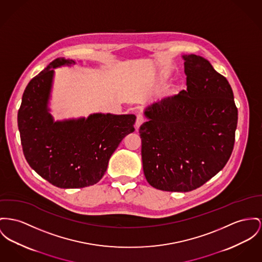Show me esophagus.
I'll use <instances>...</instances> for the list:
<instances>
[{
  "label": "esophagus",
  "mask_w": 262,
  "mask_h": 262,
  "mask_svg": "<svg viewBox=\"0 0 262 262\" xmlns=\"http://www.w3.org/2000/svg\"><path fill=\"white\" fill-rule=\"evenodd\" d=\"M144 121H145V117L143 116V114L138 113L137 117H136V129H138L140 126L144 123Z\"/></svg>",
  "instance_id": "1"
}]
</instances>
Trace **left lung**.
<instances>
[{
    "label": "left lung",
    "instance_id": "1",
    "mask_svg": "<svg viewBox=\"0 0 262 262\" xmlns=\"http://www.w3.org/2000/svg\"><path fill=\"white\" fill-rule=\"evenodd\" d=\"M187 89L146 108L140 126L147 182L166 192H190L217 174L235 141L237 108L227 78L207 59L183 56Z\"/></svg>",
    "mask_w": 262,
    "mask_h": 262
}]
</instances>
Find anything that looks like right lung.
<instances>
[{
    "label": "right lung",
    "mask_w": 262,
    "mask_h": 262,
    "mask_svg": "<svg viewBox=\"0 0 262 262\" xmlns=\"http://www.w3.org/2000/svg\"><path fill=\"white\" fill-rule=\"evenodd\" d=\"M74 63L56 58L27 85L18 112L23 152L41 178L61 189L98 183L123 138L134 132L136 116L93 114L88 119L53 122L48 101L53 69Z\"/></svg>",
    "instance_id": "1"
}]
</instances>
